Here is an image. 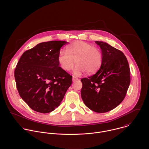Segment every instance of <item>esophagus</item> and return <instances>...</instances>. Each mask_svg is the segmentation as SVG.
<instances>
[{"label": "esophagus", "mask_w": 149, "mask_h": 149, "mask_svg": "<svg viewBox=\"0 0 149 149\" xmlns=\"http://www.w3.org/2000/svg\"><path fill=\"white\" fill-rule=\"evenodd\" d=\"M78 80H79V78H77V77H76L75 76H73V82H74V81H77Z\"/></svg>", "instance_id": "1"}]
</instances>
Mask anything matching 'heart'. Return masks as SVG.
Masks as SVG:
<instances>
[{
	"label": "heart",
	"instance_id": "heart-1",
	"mask_svg": "<svg viewBox=\"0 0 149 149\" xmlns=\"http://www.w3.org/2000/svg\"><path fill=\"white\" fill-rule=\"evenodd\" d=\"M77 64L74 74H80L86 71L88 74L96 73L102 66L103 56L100 50L84 41H75L69 45L65 52H61L58 56V63L61 68L69 71Z\"/></svg>",
	"mask_w": 149,
	"mask_h": 149
}]
</instances>
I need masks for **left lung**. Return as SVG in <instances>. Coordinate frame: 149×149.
Instances as JSON below:
<instances>
[{"label":"left lung","instance_id":"left-lung-1","mask_svg":"<svg viewBox=\"0 0 149 149\" xmlns=\"http://www.w3.org/2000/svg\"><path fill=\"white\" fill-rule=\"evenodd\" d=\"M103 62L93 75L81 80V98L85 106L98 113L108 112L125 99L130 83V68L122 52L102 41H95Z\"/></svg>","mask_w":149,"mask_h":149}]
</instances>
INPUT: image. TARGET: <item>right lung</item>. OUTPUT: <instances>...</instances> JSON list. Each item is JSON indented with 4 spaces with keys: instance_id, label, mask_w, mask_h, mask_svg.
I'll return each mask as SVG.
<instances>
[{
    "instance_id": "add662e5",
    "label": "right lung",
    "mask_w": 149,
    "mask_h": 149,
    "mask_svg": "<svg viewBox=\"0 0 149 149\" xmlns=\"http://www.w3.org/2000/svg\"><path fill=\"white\" fill-rule=\"evenodd\" d=\"M68 42L52 41L37 45L22 55L14 72L22 99L33 110L49 113L60 106L72 84V76L58 63L61 47Z\"/></svg>"
}]
</instances>
